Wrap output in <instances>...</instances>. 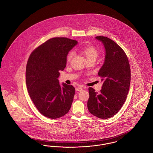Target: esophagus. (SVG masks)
Segmentation results:
<instances>
[{"label": "esophagus", "mask_w": 153, "mask_h": 153, "mask_svg": "<svg viewBox=\"0 0 153 153\" xmlns=\"http://www.w3.org/2000/svg\"><path fill=\"white\" fill-rule=\"evenodd\" d=\"M82 90H83V88H81V87H77L76 88V91H81Z\"/></svg>", "instance_id": "1"}]
</instances>
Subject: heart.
Listing matches in <instances>:
<instances>
[{"label": "heart", "mask_w": 153, "mask_h": 153, "mask_svg": "<svg viewBox=\"0 0 153 153\" xmlns=\"http://www.w3.org/2000/svg\"><path fill=\"white\" fill-rule=\"evenodd\" d=\"M80 51L82 54L87 58V60L96 59L99 55L98 50L94 46L92 45H84L80 48ZM73 55V52H70L66 56L67 62H70Z\"/></svg>", "instance_id": "b5f03b06"}]
</instances>
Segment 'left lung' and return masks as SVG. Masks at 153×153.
<instances>
[{"instance_id": "left-lung-1", "label": "left lung", "mask_w": 153, "mask_h": 153, "mask_svg": "<svg viewBox=\"0 0 153 153\" xmlns=\"http://www.w3.org/2000/svg\"><path fill=\"white\" fill-rule=\"evenodd\" d=\"M105 48V59L98 72L103 85L98 94L88 88L87 107L90 113L102 119L116 114L126 101L131 82V69L124 50L116 42L105 36H97Z\"/></svg>"}]
</instances>
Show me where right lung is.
I'll use <instances>...</instances> for the list:
<instances>
[{"label":"right lung","mask_w":153,"mask_h":153,"mask_svg":"<svg viewBox=\"0 0 153 153\" xmlns=\"http://www.w3.org/2000/svg\"><path fill=\"white\" fill-rule=\"evenodd\" d=\"M77 42L66 37H54L39 45L30 55L26 69L29 96L39 112L55 119L68 113L75 88L58 79L66 65V56Z\"/></svg>","instance_id":"add662e5"}]
</instances>
